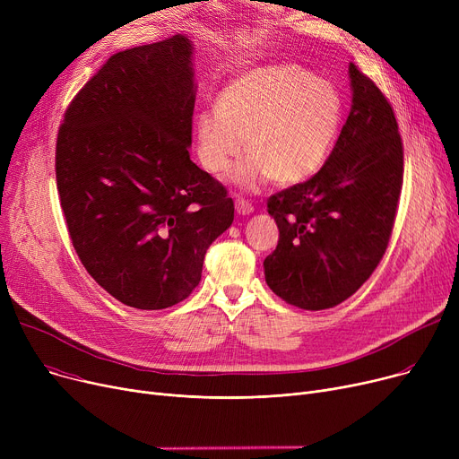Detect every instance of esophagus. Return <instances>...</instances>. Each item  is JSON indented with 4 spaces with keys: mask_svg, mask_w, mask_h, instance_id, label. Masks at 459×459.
I'll return each mask as SVG.
<instances>
[{
    "mask_svg": "<svg viewBox=\"0 0 459 459\" xmlns=\"http://www.w3.org/2000/svg\"><path fill=\"white\" fill-rule=\"evenodd\" d=\"M236 212L239 215H249V213H253V206L246 199H236Z\"/></svg>",
    "mask_w": 459,
    "mask_h": 459,
    "instance_id": "1",
    "label": "esophagus"
}]
</instances>
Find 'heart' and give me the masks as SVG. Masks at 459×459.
I'll list each match as a JSON object with an SVG mask.
<instances>
[{
  "label": "heart",
  "mask_w": 459,
  "mask_h": 459,
  "mask_svg": "<svg viewBox=\"0 0 459 459\" xmlns=\"http://www.w3.org/2000/svg\"><path fill=\"white\" fill-rule=\"evenodd\" d=\"M342 120V96L331 82L292 63L255 66L220 91L215 108L197 113V154L212 175H221L246 143L249 156L232 182L251 189L272 178L292 186L324 167Z\"/></svg>",
  "instance_id": "heart-1"
}]
</instances>
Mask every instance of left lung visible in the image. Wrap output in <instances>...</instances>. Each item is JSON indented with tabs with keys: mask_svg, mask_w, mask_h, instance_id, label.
I'll use <instances>...</instances> for the list:
<instances>
[{
	"mask_svg": "<svg viewBox=\"0 0 459 459\" xmlns=\"http://www.w3.org/2000/svg\"><path fill=\"white\" fill-rule=\"evenodd\" d=\"M351 109L334 149L307 182L268 199L279 244L264 260L272 290L294 307L324 310L353 296L389 246L403 178L391 104L350 63Z\"/></svg>",
	"mask_w": 459,
	"mask_h": 459,
	"instance_id": "obj_1",
	"label": "left lung"
}]
</instances>
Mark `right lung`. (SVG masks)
<instances>
[{
  "mask_svg": "<svg viewBox=\"0 0 459 459\" xmlns=\"http://www.w3.org/2000/svg\"><path fill=\"white\" fill-rule=\"evenodd\" d=\"M193 44L184 35L111 56L70 102L56 178L89 275L120 303L160 310L201 281L234 220L227 189L189 158Z\"/></svg>",
  "mask_w": 459,
  "mask_h": 459,
  "instance_id": "obj_1",
  "label": "right lung"
}]
</instances>
